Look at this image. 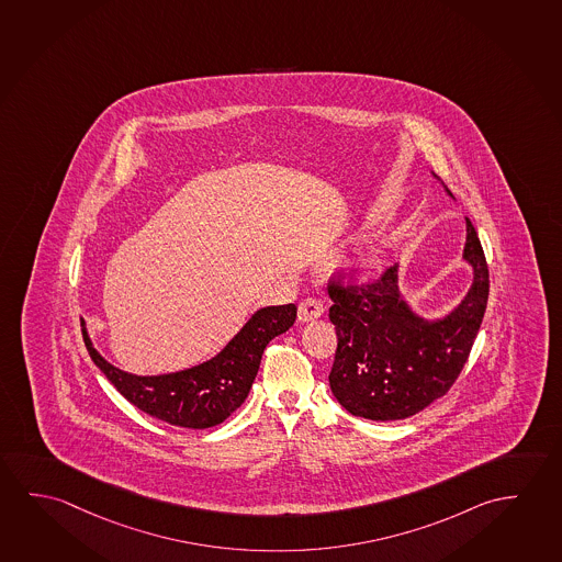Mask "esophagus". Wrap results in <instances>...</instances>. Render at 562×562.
Here are the masks:
<instances>
[{
    "mask_svg": "<svg viewBox=\"0 0 562 562\" xmlns=\"http://www.w3.org/2000/svg\"><path fill=\"white\" fill-rule=\"evenodd\" d=\"M324 314V304L318 299H306L299 304V321L311 322L321 318Z\"/></svg>",
    "mask_w": 562,
    "mask_h": 562,
    "instance_id": "obj_1",
    "label": "esophagus"
}]
</instances>
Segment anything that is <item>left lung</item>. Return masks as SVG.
Returning <instances> with one entry per match:
<instances>
[{"label": "left lung", "mask_w": 562, "mask_h": 562, "mask_svg": "<svg viewBox=\"0 0 562 562\" xmlns=\"http://www.w3.org/2000/svg\"><path fill=\"white\" fill-rule=\"evenodd\" d=\"M464 223L463 259L472 283L446 316L426 318L412 308L398 286V263L371 285L328 286L338 334L328 379L349 414L374 422L411 418L457 381L481 330L491 285L481 240L471 221Z\"/></svg>", "instance_id": "left-lung-1"}]
</instances>
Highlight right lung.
<instances>
[{
    "label": "right lung",
    "instance_id": "right-lung-1",
    "mask_svg": "<svg viewBox=\"0 0 562 562\" xmlns=\"http://www.w3.org/2000/svg\"><path fill=\"white\" fill-rule=\"evenodd\" d=\"M294 318V304L259 308L209 361L164 374L126 373L93 348L83 321L81 334L91 361L138 411L179 428L205 429L223 424L240 408L258 374L263 349L289 330Z\"/></svg>",
    "mask_w": 562,
    "mask_h": 562
}]
</instances>
